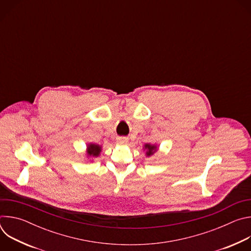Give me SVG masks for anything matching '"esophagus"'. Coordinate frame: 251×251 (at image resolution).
I'll return each instance as SVG.
<instances>
[{
  "instance_id": "esophagus-1",
  "label": "esophagus",
  "mask_w": 251,
  "mask_h": 251,
  "mask_svg": "<svg viewBox=\"0 0 251 251\" xmlns=\"http://www.w3.org/2000/svg\"><path fill=\"white\" fill-rule=\"evenodd\" d=\"M128 141H129V139L127 137H118L116 139V142L120 145H125Z\"/></svg>"
}]
</instances>
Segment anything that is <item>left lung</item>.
<instances>
[{"label": "left lung", "instance_id": "1", "mask_svg": "<svg viewBox=\"0 0 251 251\" xmlns=\"http://www.w3.org/2000/svg\"><path fill=\"white\" fill-rule=\"evenodd\" d=\"M143 149H144V151H146V157L153 156L159 150L157 144H150V143L145 144L144 147H143Z\"/></svg>", "mask_w": 251, "mask_h": 251}]
</instances>
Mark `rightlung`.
<instances>
[{"instance_id":"obj_1","label":"right lung","mask_w":251,"mask_h":251,"mask_svg":"<svg viewBox=\"0 0 251 251\" xmlns=\"http://www.w3.org/2000/svg\"><path fill=\"white\" fill-rule=\"evenodd\" d=\"M102 147L98 144H95V143H88L86 145V150H85V156L88 160H91L93 158H97L101 154Z\"/></svg>"}]
</instances>
